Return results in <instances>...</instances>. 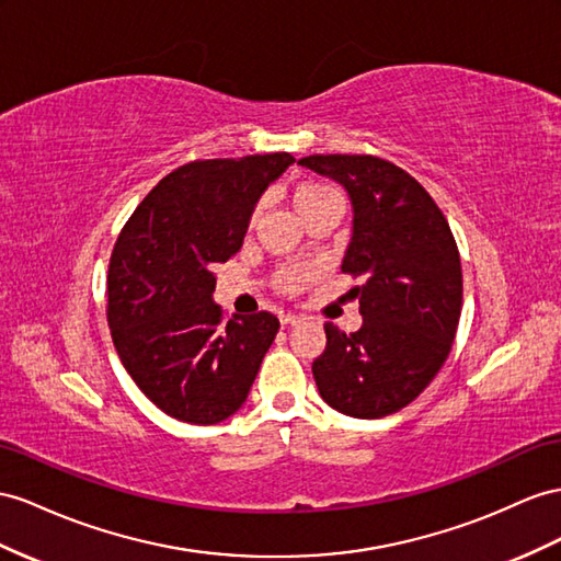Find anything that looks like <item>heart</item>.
<instances>
[{"mask_svg":"<svg viewBox=\"0 0 561 561\" xmlns=\"http://www.w3.org/2000/svg\"><path fill=\"white\" fill-rule=\"evenodd\" d=\"M310 286V277L306 270H294V272H286L282 277V289L286 294H304Z\"/></svg>","mask_w":561,"mask_h":561,"instance_id":"obj_1","label":"heart"}]
</instances>
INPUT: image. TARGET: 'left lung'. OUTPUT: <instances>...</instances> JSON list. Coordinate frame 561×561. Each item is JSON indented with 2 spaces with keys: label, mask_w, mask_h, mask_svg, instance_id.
Here are the masks:
<instances>
[{
  "label": "left lung",
  "mask_w": 561,
  "mask_h": 561,
  "mask_svg": "<svg viewBox=\"0 0 561 561\" xmlns=\"http://www.w3.org/2000/svg\"><path fill=\"white\" fill-rule=\"evenodd\" d=\"M277 165L275 156L255 153L172 170L111 251L113 346L139 391L180 422L206 426L234 414L279 332L251 296L232 310L213 300V265L241 249L257 198L282 175Z\"/></svg>",
  "instance_id": "obj_1"
}]
</instances>
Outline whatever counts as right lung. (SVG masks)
<instances>
[{"label": "right lung", "instance_id": "right-lung-1", "mask_svg": "<svg viewBox=\"0 0 561 561\" xmlns=\"http://www.w3.org/2000/svg\"><path fill=\"white\" fill-rule=\"evenodd\" d=\"M346 186L353 239L341 272L360 318L327 322L312 377L327 405L379 420L410 405L448 360L462 312V265L448 220L424 186L375 156H306Z\"/></svg>", "mask_w": 561, "mask_h": 561}]
</instances>
